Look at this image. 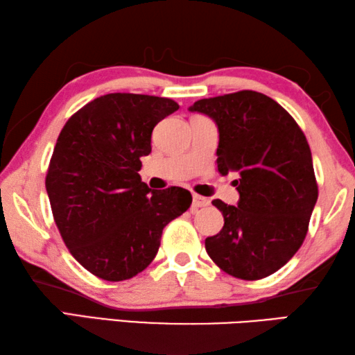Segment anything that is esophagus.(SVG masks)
I'll use <instances>...</instances> for the list:
<instances>
[{
  "mask_svg": "<svg viewBox=\"0 0 355 355\" xmlns=\"http://www.w3.org/2000/svg\"><path fill=\"white\" fill-rule=\"evenodd\" d=\"M209 203V200L207 197H202L199 194H194L192 196V208H202V207H207Z\"/></svg>",
  "mask_w": 355,
  "mask_h": 355,
  "instance_id": "1",
  "label": "esophagus"
}]
</instances>
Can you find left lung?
I'll use <instances>...</instances> for the list:
<instances>
[{"label":"left lung","instance_id":"1","mask_svg":"<svg viewBox=\"0 0 355 355\" xmlns=\"http://www.w3.org/2000/svg\"><path fill=\"white\" fill-rule=\"evenodd\" d=\"M189 111L214 120L218 171L239 177L238 207L213 200L224 227L205 239L208 255L236 279L268 277L302 245L318 200L307 137L277 101L255 91L202 98Z\"/></svg>","mask_w":355,"mask_h":355}]
</instances>
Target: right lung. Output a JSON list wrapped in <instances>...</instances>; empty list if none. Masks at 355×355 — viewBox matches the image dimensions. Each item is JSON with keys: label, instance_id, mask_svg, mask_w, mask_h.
I'll return each mask as SVG.
<instances>
[{"label": "right lung", "instance_id": "right-lung-1", "mask_svg": "<svg viewBox=\"0 0 355 355\" xmlns=\"http://www.w3.org/2000/svg\"><path fill=\"white\" fill-rule=\"evenodd\" d=\"M178 107L153 95L106 94L59 133L45 178L53 218L70 254L100 279L122 282L142 272L163 228L191 207L189 191H152L139 175L153 128Z\"/></svg>", "mask_w": 355, "mask_h": 355}]
</instances>
